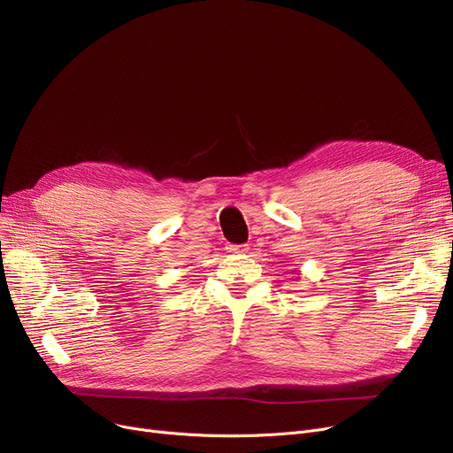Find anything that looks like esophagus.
Returning a JSON list of instances; mask_svg holds the SVG:
<instances>
[{"mask_svg": "<svg viewBox=\"0 0 453 453\" xmlns=\"http://www.w3.org/2000/svg\"><path fill=\"white\" fill-rule=\"evenodd\" d=\"M226 250L231 255H244L248 251V246L246 244H226Z\"/></svg>", "mask_w": 453, "mask_h": 453, "instance_id": "34e87169", "label": "esophagus"}]
</instances>
